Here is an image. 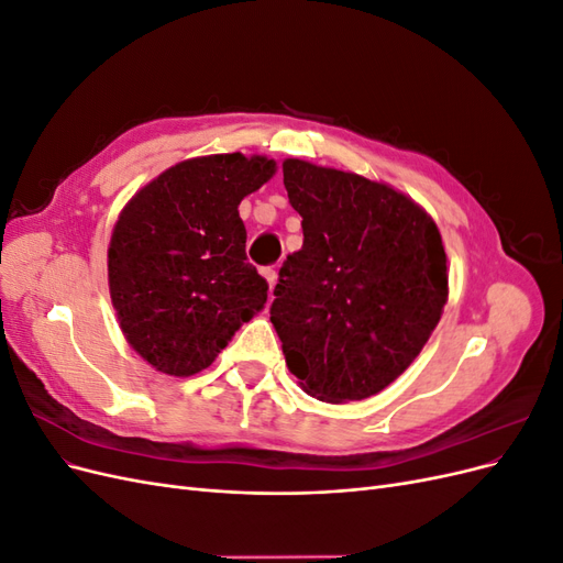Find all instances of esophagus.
<instances>
[{
	"mask_svg": "<svg viewBox=\"0 0 563 563\" xmlns=\"http://www.w3.org/2000/svg\"><path fill=\"white\" fill-rule=\"evenodd\" d=\"M263 277L267 279L269 288H275V284H277V267H263Z\"/></svg>",
	"mask_w": 563,
	"mask_h": 563,
	"instance_id": "34e87169",
	"label": "esophagus"
}]
</instances>
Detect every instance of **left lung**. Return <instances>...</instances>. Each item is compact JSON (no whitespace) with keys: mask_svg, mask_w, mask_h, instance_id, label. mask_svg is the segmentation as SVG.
<instances>
[{"mask_svg":"<svg viewBox=\"0 0 563 563\" xmlns=\"http://www.w3.org/2000/svg\"><path fill=\"white\" fill-rule=\"evenodd\" d=\"M302 249L286 255L275 323L286 366L329 404L378 395L428 343L449 298L434 220L395 187L286 159Z\"/></svg>","mask_w":563,"mask_h":563,"instance_id":"8db88e82","label":"left lung"}]
</instances>
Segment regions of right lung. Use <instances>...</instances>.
<instances>
[{
	"mask_svg": "<svg viewBox=\"0 0 563 563\" xmlns=\"http://www.w3.org/2000/svg\"><path fill=\"white\" fill-rule=\"evenodd\" d=\"M275 172L272 159L242 152L187 159L119 213L110 298L129 345L157 371L195 376L265 308L267 282L246 261L236 209Z\"/></svg>",
	"mask_w": 563,
	"mask_h": 563,
	"instance_id": "right-lung-1",
	"label": "right lung"
}]
</instances>
